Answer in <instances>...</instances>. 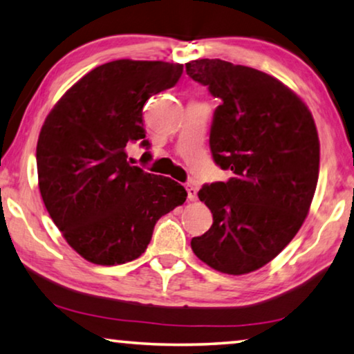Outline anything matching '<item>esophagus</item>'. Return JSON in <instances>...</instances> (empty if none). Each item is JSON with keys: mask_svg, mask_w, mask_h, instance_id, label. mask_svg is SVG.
I'll return each instance as SVG.
<instances>
[{"mask_svg": "<svg viewBox=\"0 0 354 354\" xmlns=\"http://www.w3.org/2000/svg\"><path fill=\"white\" fill-rule=\"evenodd\" d=\"M186 191H187V198L191 200V202H194V200H197V187L192 186V184H187Z\"/></svg>", "mask_w": 354, "mask_h": 354, "instance_id": "esophagus-1", "label": "esophagus"}]
</instances>
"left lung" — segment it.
<instances>
[{"instance_id": "8db88e82", "label": "left lung", "mask_w": 354, "mask_h": 354, "mask_svg": "<svg viewBox=\"0 0 354 354\" xmlns=\"http://www.w3.org/2000/svg\"><path fill=\"white\" fill-rule=\"evenodd\" d=\"M186 73L221 104L211 156L227 181L198 191L213 225L192 251L214 270L243 275L284 250L307 218L319 173V140L305 103L278 79L219 59L186 63Z\"/></svg>"}]
</instances>
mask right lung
I'll return each mask as SVG.
<instances>
[{
	"instance_id": "right-lung-1",
	"label": "right lung",
	"mask_w": 354,
	"mask_h": 354,
	"mask_svg": "<svg viewBox=\"0 0 354 354\" xmlns=\"http://www.w3.org/2000/svg\"><path fill=\"white\" fill-rule=\"evenodd\" d=\"M183 65L115 60L97 66L59 100L42 125L36 165L42 202L73 250L115 266L140 257L163 214L186 202L170 178L131 165L138 141L152 159L143 106L176 86Z\"/></svg>"
}]
</instances>
